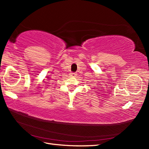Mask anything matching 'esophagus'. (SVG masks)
<instances>
[{"label": "esophagus", "mask_w": 149, "mask_h": 149, "mask_svg": "<svg viewBox=\"0 0 149 149\" xmlns=\"http://www.w3.org/2000/svg\"><path fill=\"white\" fill-rule=\"evenodd\" d=\"M71 75L74 77H75L77 75V74H75V73H71Z\"/></svg>", "instance_id": "1"}]
</instances>
